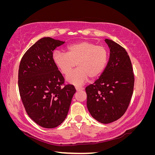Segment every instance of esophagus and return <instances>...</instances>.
Returning a JSON list of instances; mask_svg holds the SVG:
<instances>
[{"label":"esophagus","instance_id":"1","mask_svg":"<svg viewBox=\"0 0 155 155\" xmlns=\"http://www.w3.org/2000/svg\"><path fill=\"white\" fill-rule=\"evenodd\" d=\"M75 88H76V90L77 91H82V90H83V89H84V88H83V87H76Z\"/></svg>","mask_w":155,"mask_h":155}]
</instances>
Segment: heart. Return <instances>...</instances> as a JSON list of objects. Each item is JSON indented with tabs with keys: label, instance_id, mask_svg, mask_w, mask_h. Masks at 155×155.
<instances>
[{
	"label": "heart",
	"instance_id": "heart-1",
	"mask_svg": "<svg viewBox=\"0 0 155 155\" xmlns=\"http://www.w3.org/2000/svg\"><path fill=\"white\" fill-rule=\"evenodd\" d=\"M52 59L64 75H68L77 64L78 68L68 75L66 80L70 84L81 85L89 77L96 78L104 72L108 61V51L104 46L81 41L69 45L67 53L55 51Z\"/></svg>",
	"mask_w": 155,
	"mask_h": 155
}]
</instances>
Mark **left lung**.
Returning a JSON list of instances; mask_svg holds the SVG:
<instances>
[{"mask_svg":"<svg viewBox=\"0 0 155 155\" xmlns=\"http://www.w3.org/2000/svg\"><path fill=\"white\" fill-rule=\"evenodd\" d=\"M110 50L107 66L93 84L86 87L87 105L91 116L101 124L118 120L127 109L133 93V67L126 50L105 39Z\"/></svg>","mask_w":155,"mask_h":155,"instance_id":"8db88e82","label":"left lung"}]
</instances>
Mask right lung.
Segmentation results:
<instances>
[{"mask_svg": "<svg viewBox=\"0 0 155 155\" xmlns=\"http://www.w3.org/2000/svg\"><path fill=\"white\" fill-rule=\"evenodd\" d=\"M64 43L41 38L26 51L18 69V89L27 114L47 129L63 122L76 91L72 85L61 87L64 78L52 59V51Z\"/></svg>", "mask_w": 155, "mask_h": 155, "instance_id": "obj_1", "label": "right lung"}]
</instances>
